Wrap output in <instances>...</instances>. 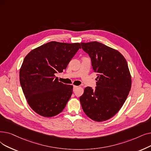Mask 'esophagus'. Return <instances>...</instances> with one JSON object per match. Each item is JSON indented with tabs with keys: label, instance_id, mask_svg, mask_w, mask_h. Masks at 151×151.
Listing matches in <instances>:
<instances>
[{
	"label": "esophagus",
	"instance_id": "1",
	"mask_svg": "<svg viewBox=\"0 0 151 151\" xmlns=\"http://www.w3.org/2000/svg\"><path fill=\"white\" fill-rule=\"evenodd\" d=\"M78 88V86H73V90H74V91L76 90Z\"/></svg>",
	"mask_w": 151,
	"mask_h": 151
}]
</instances>
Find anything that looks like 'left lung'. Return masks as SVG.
Returning <instances> with one entry per match:
<instances>
[{
    "label": "left lung",
    "instance_id": "obj_1",
    "mask_svg": "<svg viewBox=\"0 0 151 151\" xmlns=\"http://www.w3.org/2000/svg\"><path fill=\"white\" fill-rule=\"evenodd\" d=\"M81 45L90 56L97 76L95 89L85 88L80 98L82 109L94 121L107 120L122 108L132 87L127 62L120 52L99 42Z\"/></svg>",
    "mask_w": 151,
    "mask_h": 151
}]
</instances>
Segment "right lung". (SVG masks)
Instances as JSON below:
<instances>
[{"instance_id": "right-lung-1", "label": "right lung", "mask_w": 151, "mask_h": 151, "mask_svg": "<svg viewBox=\"0 0 151 151\" xmlns=\"http://www.w3.org/2000/svg\"><path fill=\"white\" fill-rule=\"evenodd\" d=\"M81 44L51 41L30 51L19 69V81L26 99L36 113L54 116L66 106L73 93V85L58 81L62 73Z\"/></svg>"}]
</instances>
